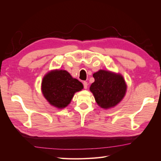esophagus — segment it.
I'll use <instances>...</instances> for the list:
<instances>
[{
  "instance_id": "1",
  "label": "esophagus",
  "mask_w": 161,
  "mask_h": 161,
  "mask_svg": "<svg viewBox=\"0 0 161 161\" xmlns=\"http://www.w3.org/2000/svg\"><path fill=\"white\" fill-rule=\"evenodd\" d=\"M83 86H84V88L85 89L87 88V86H88V84H87V82H86V81L83 82Z\"/></svg>"
}]
</instances>
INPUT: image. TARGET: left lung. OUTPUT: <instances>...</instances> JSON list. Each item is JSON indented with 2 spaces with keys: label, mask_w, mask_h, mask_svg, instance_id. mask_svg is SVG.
<instances>
[{
  "label": "left lung",
  "mask_w": 161,
  "mask_h": 161,
  "mask_svg": "<svg viewBox=\"0 0 161 161\" xmlns=\"http://www.w3.org/2000/svg\"><path fill=\"white\" fill-rule=\"evenodd\" d=\"M95 82L90 86L97 103L101 108L108 109L115 106L123 99L126 91L124 78L120 75L106 70L94 73Z\"/></svg>",
  "instance_id": "left-lung-1"
}]
</instances>
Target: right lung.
Masks as SVG:
<instances>
[{
	"mask_svg": "<svg viewBox=\"0 0 161 161\" xmlns=\"http://www.w3.org/2000/svg\"><path fill=\"white\" fill-rule=\"evenodd\" d=\"M83 85L73 79L66 70H56L43 79L42 90L49 103L58 108H64L70 103L76 92L82 90Z\"/></svg>",
	"mask_w": 161,
	"mask_h": 161,
	"instance_id": "right-lung-1",
	"label": "right lung"
}]
</instances>
